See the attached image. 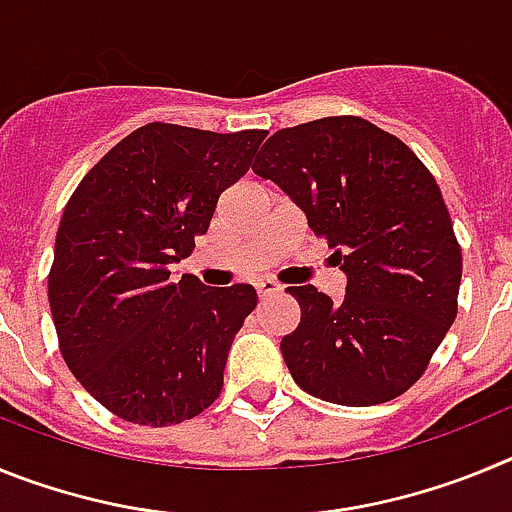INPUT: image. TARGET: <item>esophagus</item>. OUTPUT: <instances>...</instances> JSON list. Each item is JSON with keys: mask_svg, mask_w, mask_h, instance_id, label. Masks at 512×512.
I'll use <instances>...</instances> for the list:
<instances>
[{"mask_svg": "<svg viewBox=\"0 0 512 512\" xmlns=\"http://www.w3.org/2000/svg\"><path fill=\"white\" fill-rule=\"evenodd\" d=\"M256 292H259L261 300H266V297H274L282 292V284H277L274 279H259L256 282Z\"/></svg>", "mask_w": 512, "mask_h": 512, "instance_id": "1", "label": "esophagus"}]
</instances>
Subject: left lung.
<instances>
[{
    "label": "left lung",
    "instance_id": "obj_1",
    "mask_svg": "<svg viewBox=\"0 0 512 512\" xmlns=\"http://www.w3.org/2000/svg\"><path fill=\"white\" fill-rule=\"evenodd\" d=\"M253 174L289 194L348 279L341 302L287 287L302 310L282 338L292 379L348 408L408 392L459 310L461 248L431 171L392 133L341 115L271 135Z\"/></svg>",
    "mask_w": 512,
    "mask_h": 512
}]
</instances>
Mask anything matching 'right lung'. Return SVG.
I'll use <instances>...</instances> for the list:
<instances>
[{
	"instance_id": "1",
	"label": "right lung",
	"mask_w": 512,
	"mask_h": 512,
	"mask_svg": "<svg viewBox=\"0 0 512 512\" xmlns=\"http://www.w3.org/2000/svg\"><path fill=\"white\" fill-rule=\"evenodd\" d=\"M266 130L210 133L148 122L104 153L56 233L48 302L81 387L117 418L174 425L223 390L230 343L256 307L251 284L171 279L210 228L217 197L251 169Z\"/></svg>"
}]
</instances>
